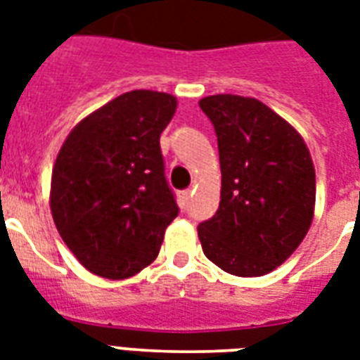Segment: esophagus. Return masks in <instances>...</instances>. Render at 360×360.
<instances>
[{
  "instance_id": "obj_1",
  "label": "esophagus",
  "mask_w": 360,
  "mask_h": 360,
  "mask_svg": "<svg viewBox=\"0 0 360 360\" xmlns=\"http://www.w3.org/2000/svg\"><path fill=\"white\" fill-rule=\"evenodd\" d=\"M179 198H181V204H183V205L188 204V200L192 198V191H191V188H188V191H183V192H181Z\"/></svg>"
}]
</instances>
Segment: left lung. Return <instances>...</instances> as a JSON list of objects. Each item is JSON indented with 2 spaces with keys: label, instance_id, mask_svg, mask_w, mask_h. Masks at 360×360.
Segmentation results:
<instances>
[{
  "label": "left lung",
  "instance_id": "obj_1",
  "mask_svg": "<svg viewBox=\"0 0 360 360\" xmlns=\"http://www.w3.org/2000/svg\"><path fill=\"white\" fill-rule=\"evenodd\" d=\"M215 126L221 202L198 226L204 255L238 278L281 266L308 234L315 168L304 137L255 98L215 94L198 101Z\"/></svg>",
  "mask_w": 360,
  "mask_h": 360
}]
</instances>
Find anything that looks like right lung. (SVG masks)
<instances>
[{
	"instance_id": "right-lung-1",
	"label": "right lung",
	"mask_w": 360,
	"mask_h": 360,
	"mask_svg": "<svg viewBox=\"0 0 360 360\" xmlns=\"http://www.w3.org/2000/svg\"><path fill=\"white\" fill-rule=\"evenodd\" d=\"M175 109V96L130 90L84 117L56 156L52 219L75 259L100 278L147 268L179 213L160 150Z\"/></svg>"
}]
</instances>
